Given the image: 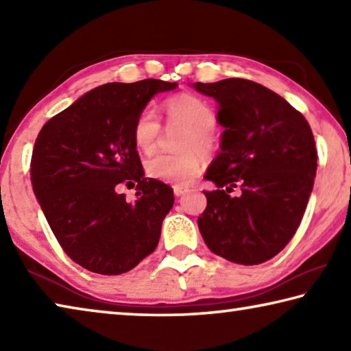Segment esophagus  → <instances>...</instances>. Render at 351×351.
Segmentation results:
<instances>
[{
  "label": "esophagus",
  "mask_w": 351,
  "mask_h": 351,
  "mask_svg": "<svg viewBox=\"0 0 351 351\" xmlns=\"http://www.w3.org/2000/svg\"><path fill=\"white\" fill-rule=\"evenodd\" d=\"M189 192V189H186V187H181V186H175L173 187V193H175V197H182L184 193H187Z\"/></svg>",
  "instance_id": "obj_1"
}]
</instances>
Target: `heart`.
Returning <instances> with one entry per match:
<instances>
[{"instance_id":"b5f03b06","label":"heart","mask_w":351,"mask_h":351,"mask_svg":"<svg viewBox=\"0 0 351 351\" xmlns=\"http://www.w3.org/2000/svg\"><path fill=\"white\" fill-rule=\"evenodd\" d=\"M164 112L169 125L186 128L181 138V154H158L148 159L147 175L154 180L187 186L199 175L203 167V153L215 150L217 141L213 136L215 112L206 100L192 94H178L164 104ZM161 138V123L152 110H144L133 127V141L138 150L150 154L156 150Z\"/></svg>"}]
</instances>
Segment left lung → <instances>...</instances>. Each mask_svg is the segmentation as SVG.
Instances as JSON below:
<instances>
[{
	"mask_svg": "<svg viewBox=\"0 0 351 351\" xmlns=\"http://www.w3.org/2000/svg\"><path fill=\"white\" fill-rule=\"evenodd\" d=\"M218 104L221 152L206 180L218 187L207 198L198 228L213 254L239 265H258L293 239L310 199L317 150L310 123L287 100L260 83L197 82ZM237 186L240 195L230 191Z\"/></svg>",
	"mask_w": 351,
	"mask_h": 351,
	"instance_id": "8db88e82",
	"label": "left lung"
}]
</instances>
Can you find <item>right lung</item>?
I'll list each match as a JSON object with an SVG mask.
<instances>
[{
  "instance_id": "right-lung-1",
  "label": "right lung",
  "mask_w": 351,
  "mask_h": 351,
  "mask_svg": "<svg viewBox=\"0 0 351 351\" xmlns=\"http://www.w3.org/2000/svg\"><path fill=\"white\" fill-rule=\"evenodd\" d=\"M178 83H106L47 121L35 141L31 181L63 251L104 276L133 269L158 246L173 207L170 186L144 176L133 141L138 116ZM138 182L136 199L117 189Z\"/></svg>"
}]
</instances>
